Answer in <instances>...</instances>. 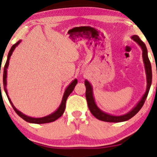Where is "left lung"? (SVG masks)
Instances as JSON below:
<instances>
[{"mask_svg": "<svg viewBox=\"0 0 157 157\" xmlns=\"http://www.w3.org/2000/svg\"><path fill=\"white\" fill-rule=\"evenodd\" d=\"M131 39L134 40L136 44H138V45L141 47L142 50V59H143V63L144 66H145V74H146L147 79L146 91H145L143 96L142 97L141 100L137 102V104L135 105V107L133 108L129 112L125 113L123 115L115 116V115H111L110 113L104 112L101 109H99V107L97 105L96 102H95L94 97L92 86H91V83L87 80H85V86H86V97L88 102L89 109L90 111H91V113H92L95 117L98 119V120H102V121L109 122H121L130 120L131 118H132L134 115H136L139 112V111L142 109L144 103H145V100H146L147 94H148L149 90H150L151 86V82H152V70H151V65L150 60H149L148 56H147V50L146 46H145V44L142 42L137 35H133L131 37Z\"/></svg>", "mask_w": 157, "mask_h": 157, "instance_id": "1", "label": "left lung"}]
</instances>
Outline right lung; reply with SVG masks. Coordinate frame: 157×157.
I'll use <instances>...</instances> for the list:
<instances>
[{"label": "right lung", "instance_id": "right-lung-1", "mask_svg": "<svg viewBox=\"0 0 157 157\" xmlns=\"http://www.w3.org/2000/svg\"><path fill=\"white\" fill-rule=\"evenodd\" d=\"M21 42V40L17 41L15 44H14L13 46H12L11 49L10 50V52H9L8 56H7V60L6 62V64H5L4 68H3V89H4L5 92H6V94L7 97H8V100L10 102L12 105V108L13 109L15 110V111L17 113V114L18 116L21 117L23 120H24L25 121L30 122V123H35V124H44V123H48V122H52L55 121L56 120H57L59 117H60L61 116L63 115V113H64L65 109H66V100H67L68 97L69 96V94L73 91L74 89H75V86L77 83V79H75L72 82H71L68 86H67L66 90H65L64 94H63V99H62V101H61V103L60 106L58 107L55 112L50 113L49 115H47V116L44 117H40V118H35V117H29L27 115L24 114L22 112L18 111L16 108L15 107V105H13L12 101H11V99L10 98L8 95V92H7V89H6V78H7V68H8L9 66V63H10V57L12 55V52H14V50L15 49V48L17 47V46L20 44V43ZM1 73V72H0ZM1 85V84H0Z\"/></svg>", "mask_w": 157, "mask_h": 157}]
</instances>
